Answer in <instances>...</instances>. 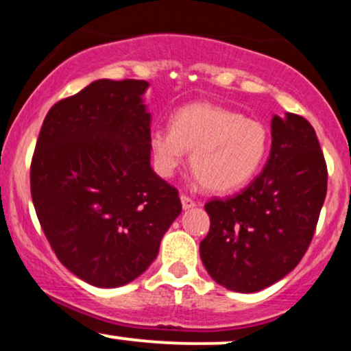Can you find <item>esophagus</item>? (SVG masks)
Masks as SVG:
<instances>
[{"instance_id": "esophagus-1", "label": "esophagus", "mask_w": 351, "mask_h": 351, "mask_svg": "<svg viewBox=\"0 0 351 351\" xmlns=\"http://www.w3.org/2000/svg\"><path fill=\"white\" fill-rule=\"evenodd\" d=\"M180 199H181V206H183V209H189V208L196 206L195 201H193V199L189 198V196H186V195H181Z\"/></svg>"}]
</instances>
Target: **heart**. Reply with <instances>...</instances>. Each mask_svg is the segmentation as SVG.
Returning a JSON list of instances; mask_svg holds the SVG:
<instances>
[{"label": "heart", "mask_w": 351, "mask_h": 351, "mask_svg": "<svg viewBox=\"0 0 351 351\" xmlns=\"http://www.w3.org/2000/svg\"><path fill=\"white\" fill-rule=\"evenodd\" d=\"M269 147L265 127L228 107L196 102L181 107L171 130L156 128L150 135L153 167L170 178L189 153V167L209 191H231L259 171Z\"/></svg>", "instance_id": "1"}]
</instances>
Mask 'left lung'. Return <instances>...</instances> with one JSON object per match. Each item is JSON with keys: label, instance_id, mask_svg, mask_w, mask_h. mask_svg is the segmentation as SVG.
I'll use <instances>...</instances> for the list:
<instances>
[{"label": "left lung", "instance_id": "1", "mask_svg": "<svg viewBox=\"0 0 351 351\" xmlns=\"http://www.w3.org/2000/svg\"><path fill=\"white\" fill-rule=\"evenodd\" d=\"M271 156L263 173L231 198L204 204L208 236L199 254L209 276L234 292L276 284L300 263L327 195V163L304 117L272 119Z\"/></svg>", "mask_w": 351, "mask_h": 351}]
</instances>
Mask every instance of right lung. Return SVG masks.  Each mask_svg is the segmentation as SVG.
I'll use <instances>...</instances> for the list:
<instances>
[{
	"label": "right lung",
	"mask_w": 351,
	"mask_h": 351,
	"mask_svg": "<svg viewBox=\"0 0 351 351\" xmlns=\"http://www.w3.org/2000/svg\"><path fill=\"white\" fill-rule=\"evenodd\" d=\"M145 80L100 79L51 107L31 162V196L58 259L95 287L148 269L181 213L150 167Z\"/></svg>",
	"instance_id": "add662e5"
}]
</instances>
